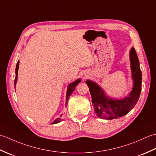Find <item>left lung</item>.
Returning <instances> with one entry per match:
<instances>
[{
    "mask_svg": "<svg viewBox=\"0 0 156 156\" xmlns=\"http://www.w3.org/2000/svg\"><path fill=\"white\" fill-rule=\"evenodd\" d=\"M133 88L127 97L121 99L108 97L105 90L96 82L87 80L92 106L97 117L101 119H112L127 114L138 101L141 90V71L140 62L134 48L129 52Z\"/></svg>",
    "mask_w": 156,
    "mask_h": 156,
    "instance_id": "1",
    "label": "left lung"
}]
</instances>
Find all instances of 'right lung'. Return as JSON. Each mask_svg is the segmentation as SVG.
Segmentation results:
<instances>
[{"instance_id":"1","label":"right lung","mask_w":156,"mask_h":156,"mask_svg":"<svg viewBox=\"0 0 156 156\" xmlns=\"http://www.w3.org/2000/svg\"><path fill=\"white\" fill-rule=\"evenodd\" d=\"M19 61L17 62L16 63V69H15V85L16 84V82H17V76H18V69H19ZM81 82V79L78 78L77 80H75L74 82H72V83L69 84L68 87V89H67V92H66V105L67 104L68 99L69 98V97L72 95V94L73 93V92L74 91L75 88L76 87L80 82ZM62 115H60V117L57 118L55 120L52 122V124H55V123H58V122H61L62 121Z\"/></svg>"}]
</instances>
